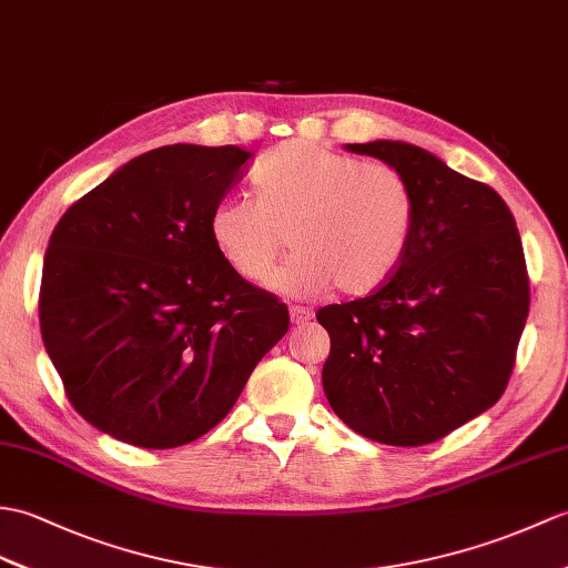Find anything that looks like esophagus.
Here are the masks:
<instances>
[{
	"label": "esophagus",
	"instance_id": "34e87169",
	"mask_svg": "<svg viewBox=\"0 0 568 568\" xmlns=\"http://www.w3.org/2000/svg\"><path fill=\"white\" fill-rule=\"evenodd\" d=\"M310 320H312V310H307V307H290V322L293 324H297V326H305V324H310Z\"/></svg>",
	"mask_w": 568,
	"mask_h": 568
}]
</instances>
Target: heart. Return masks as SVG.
Instances as JSON below:
<instances>
[{
    "instance_id": "b5f03b06",
    "label": "heart",
    "mask_w": 568,
    "mask_h": 568,
    "mask_svg": "<svg viewBox=\"0 0 568 568\" xmlns=\"http://www.w3.org/2000/svg\"><path fill=\"white\" fill-rule=\"evenodd\" d=\"M252 181L256 197H222L207 217L217 254L242 278H266L287 236L297 252L268 278L278 293L310 295L336 285L361 297L402 266L416 203L394 166L295 140L275 148Z\"/></svg>"
}]
</instances>
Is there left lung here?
<instances>
[{
  "label": "left lung",
  "instance_id": "obj_1",
  "mask_svg": "<svg viewBox=\"0 0 568 568\" xmlns=\"http://www.w3.org/2000/svg\"><path fill=\"white\" fill-rule=\"evenodd\" d=\"M394 166L414 191L402 266L373 295L316 312L332 351L328 404L365 438L418 447L504 394L530 310L516 220L491 186L399 140L346 144Z\"/></svg>",
  "mask_w": 568,
  "mask_h": 568
}]
</instances>
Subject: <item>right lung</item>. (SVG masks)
<instances>
[{"instance_id":"1","label":"right lung","mask_w":568,"mask_h":568,"mask_svg":"<svg viewBox=\"0 0 568 568\" xmlns=\"http://www.w3.org/2000/svg\"><path fill=\"white\" fill-rule=\"evenodd\" d=\"M252 152L166 144L70 205L50 234L38 314L70 404L128 445L166 450L230 414L290 326L222 261L207 217Z\"/></svg>"}]
</instances>
